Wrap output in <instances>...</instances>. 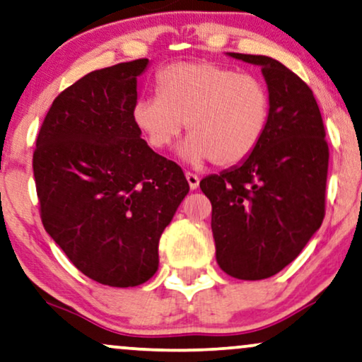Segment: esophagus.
Returning <instances> with one entry per match:
<instances>
[{"instance_id": "34e87169", "label": "esophagus", "mask_w": 362, "mask_h": 362, "mask_svg": "<svg viewBox=\"0 0 362 362\" xmlns=\"http://www.w3.org/2000/svg\"><path fill=\"white\" fill-rule=\"evenodd\" d=\"M185 177H187V182H189L190 189L195 190L197 187H199V184H200L199 175H197V173H192V172H185Z\"/></svg>"}]
</instances>
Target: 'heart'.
Returning <instances> with one entry per match:
<instances>
[{
    "mask_svg": "<svg viewBox=\"0 0 362 362\" xmlns=\"http://www.w3.org/2000/svg\"><path fill=\"white\" fill-rule=\"evenodd\" d=\"M155 97L134 107V122L153 150L192 135L182 155L192 163L212 158L235 165L257 148L269 120V93L257 76L212 62H184L157 75Z\"/></svg>",
    "mask_w": 362,
    "mask_h": 362,
    "instance_id": "1",
    "label": "heart"
}]
</instances>
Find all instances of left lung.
<instances>
[{"label": "left lung", "mask_w": 362, "mask_h": 362, "mask_svg": "<svg viewBox=\"0 0 362 362\" xmlns=\"http://www.w3.org/2000/svg\"><path fill=\"white\" fill-rule=\"evenodd\" d=\"M259 65L269 120L240 165L200 180L212 204L215 257L228 276L260 281L304 249L326 215L329 147L313 90L277 59L230 53Z\"/></svg>", "instance_id": "left-lung-1"}]
</instances>
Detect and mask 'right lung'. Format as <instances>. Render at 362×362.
Returning <instances> with one entry per match:
<instances>
[{"label": "right lung", "instance_id": "right-lung-1", "mask_svg": "<svg viewBox=\"0 0 362 362\" xmlns=\"http://www.w3.org/2000/svg\"><path fill=\"white\" fill-rule=\"evenodd\" d=\"M147 58L95 70L49 107L33 152L45 230L86 277L135 287L158 269V242L189 194L172 160L134 122Z\"/></svg>", "mask_w": 362, "mask_h": 362}]
</instances>
